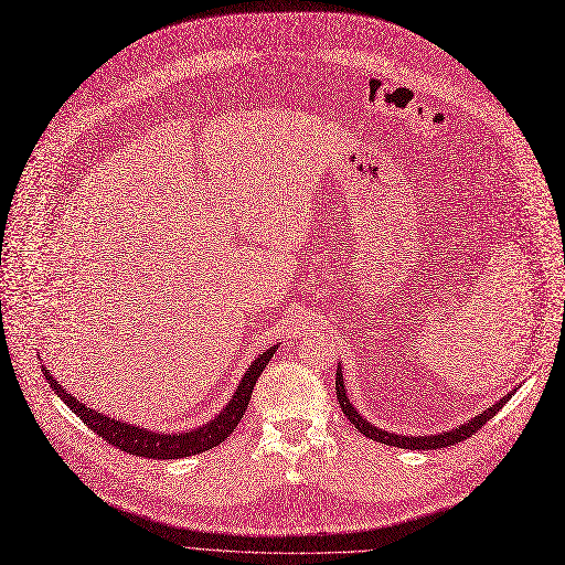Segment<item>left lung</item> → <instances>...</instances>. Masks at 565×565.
<instances>
[{
    "label": "left lung",
    "mask_w": 565,
    "mask_h": 565,
    "mask_svg": "<svg viewBox=\"0 0 565 565\" xmlns=\"http://www.w3.org/2000/svg\"><path fill=\"white\" fill-rule=\"evenodd\" d=\"M518 392V387L513 392H509L503 398H499L494 405H490L486 412L477 414V417L469 419L467 424H460L456 428H449V430H441V433H435V435H396V433H390V430H382L377 428L375 424L366 422L360 409L354 407L348 398V390L343 384V371L341 366L337 369V398H339V405L343 409L345 417L350 419V424L358 428L360 433H364L369 439L373 441H380V444H387V447H398V449H409V451H428V449H444V447H451V444H458L467 437H471L473 433H477L486 422H490L494 414L507 405L513 394Z\"/></svg>",
    "instance_id": "1"
}]
</instances>
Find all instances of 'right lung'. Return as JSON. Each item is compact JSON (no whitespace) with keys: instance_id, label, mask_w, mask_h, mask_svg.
I'll list each match as a JSON object with an SVG mask.
<instances>
[{"instance_id":"right-lung-1","label":"right lung","mask_w":565,"mask_h":565,"mask_svg":"<svg viewBox=\"0 0 565 565\" xmlns=\"http://www.w3.org/2000/svg\"><path fill=\"white\" fill-rule=\"evenodd\" d=\"M277 348H279V343L270 345L263 354H258V358L252 362V366L245 371L243 380L237 382L231 401L222 407L220 414H215V419L205 422L203 426H196L185 433L183 430L181 433H158L151 428H141L135 424H126L121 419L107 417V414L86 407L82 401H77V396L68 394L62 384L52 377V373L45 366H41V371L52 387V392L62 398L88 428L98 433L100 437H105L109 444H114L116 449H121L132 456L151 458V460H178V458L196 456V454H203L207 449L217 447V444H222L235 430V426L241 424L243 414L249 405L252 390H254L258 375L263 373L267 362L275 358Z\"/></svg>"}]
</instances>
